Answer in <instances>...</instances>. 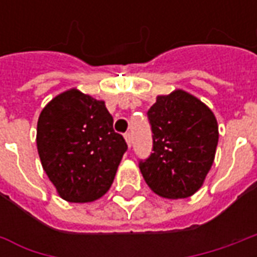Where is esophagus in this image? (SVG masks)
Segmentation results:
<instances>
[{"mask_svg":"<svg viewBox=\"0 0 257 257\" xmlns=\"http://www.w3.org/2000/svg\"><path fill=\"white\" fill-rule=\"evenodd\" d=\"M123 136H125V140H126L128 146L131 147V146H132V135L129 134V132H126V134L123 135Z\"/></svg>","mask_w":257,"mask_h":257,"instance_id":"esophagus-1","label":"esophagus"}]
</instances>
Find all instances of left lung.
Listing matches in <instances>:
<instances>
[{
    "mask_svg": "<svg viewBox=\"0 0 257 257\" xmlns=\"http://www.w3.org/2000/svg\"><path fill=\"white\" fill-rule=\"evenodd\" d=\"M153 153L140 160V172L165 198H187L204 183L219 140L217 121L204 103L184 90L158 96L147 111Z\"/></svg>",
    "mask_w": 257,
    "mask_h": 257,
    "instance_id": "obj_1",
    "label": "left lung"
}]
</instances>
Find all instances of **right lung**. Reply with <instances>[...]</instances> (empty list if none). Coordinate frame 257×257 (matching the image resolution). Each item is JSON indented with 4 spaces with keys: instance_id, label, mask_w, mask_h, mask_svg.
<instances>
[{
    "instance_id": "add662e5",
    "label": "right lung",
    "mask_w": 257,
    "mask_h": 257,
    "mask_svg": "<svg viewBox=\"0 0 257 257\" xmlns=\"http://www.w3.org/2000/svg\"><path fill=\"white\" fill-rule=\"evenodd\" d=\"M37 149L59 195L68 202H90L111 187L128 145L112 128L104 101L70 89L40 114Z\"/></svg>"
}]
</instances>
